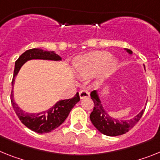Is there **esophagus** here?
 Instances as JSON below:
<instances>
[{"instance_id": "1", "label": "esophagus", "mask_w": 160, "mask_h": 160, "mask_svg": "<svg viewBox=\"0 0 160 160\" xmlns=\"http://www.w3.org/2000/svg\"><path fill=\"white\" fill-rule=\"evenodd\" d=\"M80 99L89 97V92H88L87 90H81V91H80Z\"/></svg>"}]
</instances>
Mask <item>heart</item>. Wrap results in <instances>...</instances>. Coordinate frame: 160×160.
Returning <instances> with one entry per match:
<instances>
[{"label": "heart", "instance_id": "1", "mask_svg": "<svg viewBox=\"0 0 160 160\" xmlns=\"http://www.w3.org/2000/svg\"><path fill=\"white\" fill-rule=\"evenodd\" d=\"M118 65V59L111 57L109 51H92L74 60L76 73L80 80H88L99 72L101 81L109 78Z\"/></svg>", "mask_w": 160, "mask_h": 160}]
</instances>
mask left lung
<instances>
[{
  "label": "left lung",
  "instance_id": "1",
  "mask_svg": "<svg viewBox=\"0 0 160 160\" xmlns=\"http://www.w3.org/2000/svg\"><path fill=\"white\" fill-rule=\"evenodd\" d=\"M125 51L129 55H133V52L130 50L125 49ZM144 70H146L145 66ZM90 96L94 102L93 111L90 114V120L101 134L107 136H118L126 134L140 120L145 110V109H143L136 116L130 119L115 118L114 117L110 116L105 109L101 104L98 92L96 90L92 91Z\"/></svg>",
  "mask_w": 160,
  "mask_h": 160
}]
</instances>
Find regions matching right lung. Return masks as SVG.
<instances>
[{"label": "right lung", "instance_id": "add662e5", "mask_svg": "<svg viewBox=\"0 0 160 160\" xmlns=\"http://www.w3.org/2000/svg\"><path fill=\"white\" fill-rule=\"evenodd\" d=\"M31 59H43V60L61 61L62 57L57 55L54 51H44L41 48H33L27 50L21 55L18 60L15 62L13 77L12 80V86L14 85V81L19 71L24 63ZM13 88L11 92V103L13 105L15 113L18 115L21 122L30 130L38 134L49 133L59 127L63 123L71 110L80 101L79 92H76L75 97L71 99L60 100L45 111L38 113H28L22 109L13 99Z\"/></svg>", "mask_w": 160, "mask_h": 160}]
</instances>
